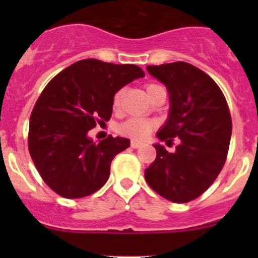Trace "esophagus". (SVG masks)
Instances as JSON below:
<instances>
[{"mask_svg":"<svg viewBox=\"0 0 258 258\" xmlns=\"http://www.w3.org/2000/svg\"><path fill=\"white\" fill-rule=\"evenodd\" d=\"M142 146V142H138V141H132L131 142V147L132 149H138V147H141Z\"/></svg>","mask_w":258,"mask_h":258,"instance_id":"esophagus-1","label":"esophagus"}]
</instances>
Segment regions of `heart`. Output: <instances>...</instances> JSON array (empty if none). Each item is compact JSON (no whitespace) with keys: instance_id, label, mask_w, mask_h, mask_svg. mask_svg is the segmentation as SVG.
<instances>
[{"instance_id":"b5f03b06","label":"heart","mask_w":258,"mask_h":258,"mask_svg":"<svg viewBox=\"0 0 258 258\" xmlns=\"http://www.w3.org/2000/svg\"><path fill=\"white\" fill-rule=\"evenodd\" d=\"M157 88H160V85H157V84H147V85H146V93H147V95L150 97ZM122 95H124V90H122V89L121 90H117V92L115 93V95H113L112 108L115 109V111H118L120 107H121ZM155 127H156V122L152 121V120H145V118H129V120H126V121L121 122V124L118 125L117 131L121 136L127 137V138L142 141L154 131Z\"/></svg>"}]
</instances>
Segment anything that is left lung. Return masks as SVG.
Returning a JSON list of instances; mask_svg holds the SVG:
<instances>
[{
  "instance_id": "left-lung-1",
  "label": "left lung",
  "mask_w": 258,
  "mask_h": 258,
  "mask_svg": "<svg viewBox=\"0 0 258 258\" xmlns=\"http://www.w3.org/2000/svg\"><path fill=\"white\" fill-rule=\"evenodd\" d=\"M168 89L169 116L156 134L181 143L174 152L154 145L156 159L145 170L150 187L173 203L197 199L216 181L225 165L232 122L226 98L211 76L195 66L174 61L147 66Z\"/></svg>"
}]
</instances>
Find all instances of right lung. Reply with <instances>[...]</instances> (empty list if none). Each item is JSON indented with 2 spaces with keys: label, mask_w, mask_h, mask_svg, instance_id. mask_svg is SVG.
Instances as JSON below:
<instances>
[{
  "label": "right lung",
  "mask_w": 258,
  "mask_h": 258,
  "mask_svg": "<svg viewBox=\"0 0 258 258\" xmlns=\"http://www.w3.org/2000/svg\"><path fill=\"white\" fill-rule=\"evenodd\" d=\"M143 76L142 68L136 64L84 59L45 86L29 118L28 149L52 191L79 199L106 183L111 161L131 141L108 136L94 143L88 132L111 118L115 93Z\"/></svg>",
  "instance_id": "obj_1"
}]
</instances>
